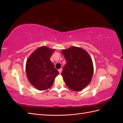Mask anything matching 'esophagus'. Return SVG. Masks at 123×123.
<instances>
[{"label":"esophagus","mask_w":123,"mask_h":123,"mask_svg":"<svg viewBox=\"0 0 123 123\" xmlns=\"http://www.w3.org/2000/svg\"><path fill=\"white\" fill-rule=\"evenodd\" d=\"M62 68L58 69V72H59V74H61L62 73Z\"/></svg>","instance_id":"obj_1"}]
</instances>
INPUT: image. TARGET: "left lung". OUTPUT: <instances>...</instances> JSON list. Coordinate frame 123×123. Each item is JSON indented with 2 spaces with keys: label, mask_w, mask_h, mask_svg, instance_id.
Listing matches in <instances>:
<instances>
[{
  "label": "left lung",
  "mask_w": 123,
  "mask_h": 123,
  "mask_svg": "<svg viewBox=\"0 0 123 123\" xmlns=\"http://www.w3.org/2000/svg\"><path fill=\"white\" fill-rule=\"evenodd\" d=\"M61 52L67 62L61 74L63 80L71 90L81 91L92 80L94 71L92 58L85 50L75 46Z\"/></svg>",
  "instance_id": "obj_1"
}]
</instances>
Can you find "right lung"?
I'll return each mask as SVG.
<instances>
[{
    "label": "right lung",
    "instance_id": "1",
    "mask_svg": "<svg viewBox=\"0 0 123 123\" xmlns=\"http://www.w3.org/2000/svg\"><path fill=\"white\" fill-rule=\"evenodd\" d=\"M55 49L46 46L38 48L30 55L25 65L28 80L38 90H45L54 83L58 71L50 61Z\"/></svg>",
    "mask_w": 123,
    "mask_h": 123
}]
</instances>
